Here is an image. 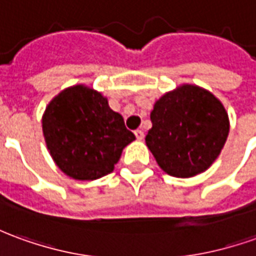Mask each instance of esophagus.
<instances>
[{"mask_svg": "<svg viewBox=\"0 0 256 256\" xmlns=\"http://www.w3.org/2000/svg\"><path fill=\"white\" fill-rule=\"evenodd\" d=\"M134 134H136V138H137L138 141L144 140V132H142V130H136Z\"/></svg>", "mask_w": 256, "mask_h": 256, "instance_id": "obj_1", "label": "esophagus"}]
</instances>
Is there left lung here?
<instances>
[{
	"instance_id": "8db88e82",
	"label": "left lung",
	"mask_w": 256,
	"mask_h": 256,
	"mask_svg": "<svg viewBox=\"0 0 256 256\" xmlns=\"http://www.w3.org/2000/svg\"><path fill=\"white\" fill-rule=\"evenodd\" d=\"M146 144L162 170L174 178L202 173L219 156L230 122L223 104L196 84H182L154 104Z\"/></svg>"
}]
</instances>
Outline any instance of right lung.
<instances>
[{"mask_svg":"<svg viewBox=\"0 0 256 256\" xmlns=\"http://www.w3.org/2000/svg\"><path fill=\"white\" fill-rule=\"evenodd\" d=\"M42 134L54 162L74 180L114 172L123 148L136 140L108 98L84 84L62 90L42 114Z\"/></svg>","mask_w":256,"mask_h":256,"instance_id":"right-lung-1","label":"right lung"}]
</instances>
